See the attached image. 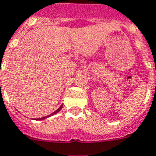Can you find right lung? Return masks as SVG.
<instances>
[{"mask_svg":"<svg viewBox=\"0 0 156 156\" xmlns=\"http://www.w3.org/2000/svg\"><path fill=\"white\" fill-rule=\"evenodd\" d=\"M62 107H63V105H61L58 109H57L56 111H55V112H53V113H51V114H50V115H47V116H44V117H42V118H37V119H36V120H43V119H46V118H48V117L52 116V115H54L57 114L58 112H60V111H61V110H62Z\"/></svg>","mask_w":156,"mask_h":156,"instance_id":"add662e5","label":"right lung"}]
</instances>
